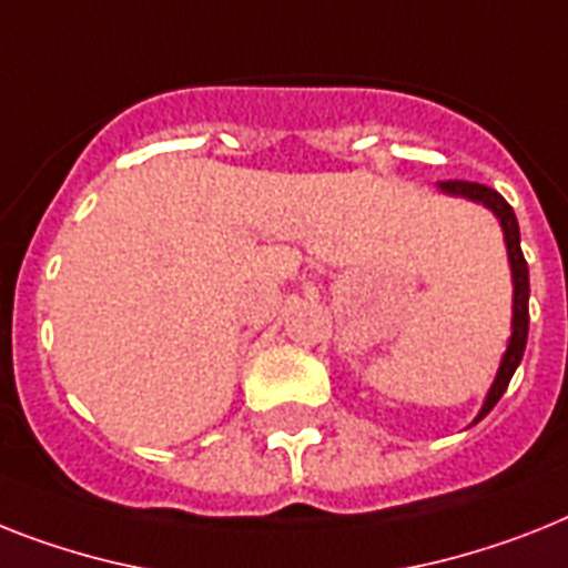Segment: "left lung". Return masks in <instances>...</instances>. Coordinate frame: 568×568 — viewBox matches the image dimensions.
<instances>
[{"instance_id": "1", "label": "left lung", "mask_w": 568, "mask_h": 568, "mask_svg": "<svg viewBox=\"0 0 568 568\" xmlns=\"http://www.w3.org/2000/svg\"><path fill=\"white\" fill-rule=\"evenodd\" d=\"M442 191L456 196H467V200H476V203L487 205V209L494 211L499 223H503L505 232V243H508V257H510V273H514V334H510L508 351H505L503 365H499V374H496L494 386L487 392V400L481 406L479 418L481 420L487 412L494 409L499 397L505 395V388H508L510 377L517 372L519 359H523V351H526L528 342V264L526 257H523V250H519V223L514 209L508 205L499 191L487 189V185H479V182H467V180H447L442 182Z\"/></svg>"}]
</instances>
